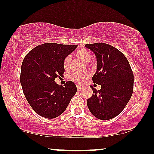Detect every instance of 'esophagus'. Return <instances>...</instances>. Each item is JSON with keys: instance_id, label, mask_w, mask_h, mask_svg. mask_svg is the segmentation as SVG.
I'll use <instances>...</instances> for the list:
<instances>
[{"instance_id": "esophagus-1", "label": "esophagus", "mask_w": 154, "mask_h": 154, "mask_svg": "<svg viewBox=\"0 0 154 154\" xmlns=\"http://www.w3.org/2000/svg\"><path fill=\"white\" fill-rule=\"evenodd\" d=\"M82 88H83V87H82V86H81V85H77V90H79V91H80L81 90H82Z\"/></svg>"}]
</instances>
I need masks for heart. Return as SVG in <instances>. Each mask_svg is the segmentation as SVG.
<instances>
[{
    "instance_id": "obj_1",
    "label": "heart",
    "mask_w": 154,
    "mask_h": 154,
    "mask_svg": "<svg viewBox=\"0 0 154 154\" xmlns=\"http://www.w3.org/2000/svg\"><path fill=\"white\" fill-rule=\"evenodd\" d=\"M75 56L85 62H88L91 59L90 53L87 50L84 48L77 51L76 52H75ZM70 57H65V59H64L63 61V67L65 70H68L69 66H70ZM89 76H90V73H89L88 72H87V71H84V72H75V73L72 74L70 79H72L74 82H76V83H82V82H84Z\"/></svg>"
}]
</instances>
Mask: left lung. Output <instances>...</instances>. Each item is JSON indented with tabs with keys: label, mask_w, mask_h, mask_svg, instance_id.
Instances as JSON below:
<instances>
[{
	"label": "left lung",
	"mask_w": 154,
	"mask_h": 154,
	"mask_svg": "<svg viewBox=\"0 0 154 154\" xmlns=\"http://www.w3.org/2000/svg\"><path fill=\"white\" fill-rule=\"evenodd\" d=\"M85 47L95 54L97 71L92 77L95 84L101 86L87 99L91 113L97 119L114 118L129 101L134 88V74L128 59L123 53L106 43L87 44Z\"/></svg>",
	"instance_id": "obj_1"
}]
</instances>
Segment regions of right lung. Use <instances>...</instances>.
<instances>
[{
    "instance_id": "1",
    "label": "right lung",
    "mask_w": 154,
    "mask_h": 154,
    "mask_svg": "<svg viewBox=\"0 0 154 154\" xmlns=\"http://www.w3.org/2000/svg\"><path fill=\"white\" fill-rule=\"evenodd\" d=\"M77 45L44 43L32 49L21 66L20 83L26 100L40 116L53 119L65 111L77 91L72 82L64 87L55 79L64 72L63 61Z\"/></svg>"
}]
</instances>
